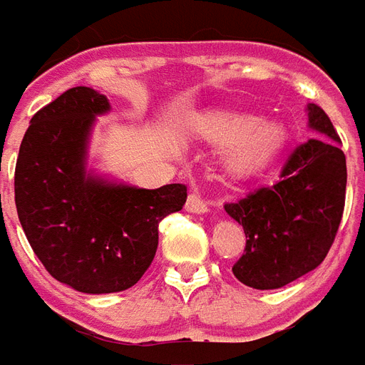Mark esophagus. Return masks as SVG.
I'll list each match as a JSON object with an SVG mask.
<instances>
[{"instance_id": "34e87169", "label": "esophagus", "mask_w": 365, "mask_h": 365, "mask_svg": "<svg viewBox=\"0 0 365 365\" xmlns=\"http://www.w3.org/2000/svg\"><path fill=\"white\" fill-rule=\"evenodd\" d=\"M185 210H187V212H195V215H203V212H209V203H207L201 195L191 193V195L187 197Z\"/></svg>"}]
</instances>
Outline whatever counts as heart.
I'll use <instances>...</instances> for the list:
<instances>
[{
    "instance_id": "heart-1",
    "label": "heart",
    "mask_w": 365,
    "mask_h": 365,
    "mask_svg": "<svg viewBox=\"0 0 365 365\" xmlns=\"http://www.w3.org/2000/svg\"><path fill=\"white\" fill-rule=\"evenodd\" d=\"M203 133L222 143H236L230 153V166L237 172H251L265 166L286 141V128L279 121H259L251 114H226L207 120Z\"/></svg>"
}]
</instances>
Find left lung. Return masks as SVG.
I'll use <instances>...</instances> for the list:
<instances>
[{
    "instance_id": "left-lung-1",
    "label": "left lung",
    "mask_w": 365,
    "mask_h": 365,
    "mask_svg": "<svg viewBox=\"0 0 365 365\" xmlns=\"http://www.w3.org/2000/svg\"><path fill=\"white\" fill-rule=\"evenodd\" d=\"M312 139L294 148L280 180L224 210L244 226L245 250L232 272L257 290L290 284L323 263L341 224L346 156L329 115L307 104Z\"/></svg>"
}]
</instances>
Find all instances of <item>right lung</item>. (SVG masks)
<instances>
[{
  "label": "right lung",
  "mask_w": 365,
  "mask_h": 365,
  "mask_svg": "<svg viewBox=\"0 0 365 365\" xmlns=\"http://www.w3.org/2000/svg\"><path fill=\"white\" fill-rule=\"evenodd\" d=\"M104 94L75 86L32 115L19 148L15 205L29 244L53 279L85 294L139 282L158 247V222L182 210V183L143 190L88 168Z\"/></svg>",
  "instance_id": "right-lung-1"
}]
</instances>
